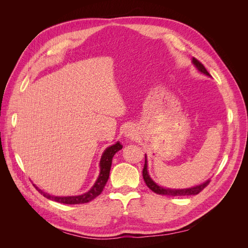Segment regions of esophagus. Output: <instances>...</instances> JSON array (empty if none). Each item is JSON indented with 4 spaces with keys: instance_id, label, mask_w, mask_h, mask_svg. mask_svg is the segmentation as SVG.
<instances>
[{
    "instance_id": "obj_1",
    "label": "esophagus",
    "mask_w": 248,
    "mask_h": 248,
    "mask_svg": "<svg viewBox=\"0 0 248 248\" xmlns=\"http://www.w3.org/2000/svg\"><path fill=\"white\" fill-rule=\"evenodd\" d=\"M125 136L128 137V138H133V137H134V134H133L131 131H127V132L125 133Z\"/></svg>"
}]
</instances>
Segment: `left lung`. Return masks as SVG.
<instances>
[{"mask_svg": "<svg viewBox=\"0 0 248 248\" xmlns=\"http://www.w3.org/2000/svg\"><path fill=\"white\" fill-rule=\"evenodd\" d=\"M193 63L195 64V66L198 68L199 71H201L202 73L206 74V75H209V72L207 71V69L204 67V65L197 60L196 58H193ZM147 158L145 161V166L144 169H142V178H144V181L146 185L155 193H157L159 195H162V196H190V195H197L199 194L204 188H206L208 185L210 183V180L206 181L205 183L196 186V187H192V188H188V189H181V190H175V189H165L163 187L158 186L157 184L155 183V182L150 178L149 174H148V169H147Z\"/></svg>", "mask_w": 248, "mask_h": 248, "instance_id": "obj_1", "label": "left lung"}]
</instances>
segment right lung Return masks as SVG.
<instances>
[{
    "label": "right lung",
    "mask_w": 248,
    "mask_h": 248,
    "mask_svg": "<svg viewBox=\"0 0 248 248\" xmlns=\"http://www.w3.org/2000/svg\"><path fill=\"white\" fill-rule=\"evenodd\" d=\"M122 148H123V146L121 142L117 141L115 145L108 147L106 151H104V153L101 155V160H100V174L95 182V184L93 185V187L83 195H79V196H71V197H55V196H50L49 194L44 193L43 191L38 189L37 187H35V188L38 190L39 193L43 195V196L46 197L47 199H50L52 201H55L58 203L72 205V204H84V203H88L90 201H93L103 191V188H104V186H106L107 182L108 180V177H109L112 157L115 155L116 152L122 150Z\"/></svg>",
    "instance_id": "right-lung-1"
}]
</instances>
